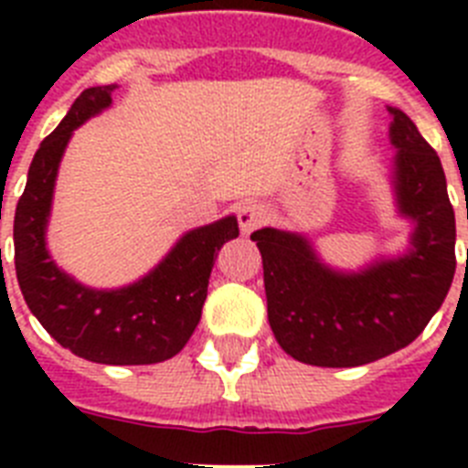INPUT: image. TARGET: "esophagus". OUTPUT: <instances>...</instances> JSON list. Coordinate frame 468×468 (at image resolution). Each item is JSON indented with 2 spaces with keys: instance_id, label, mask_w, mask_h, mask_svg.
I'll return each mask as SVG.
<instances>
[{
  "instance_id": "34e87169",
  "label": "esophagus",
  "mask_w": 468,
  "mask_h": 468,
  "mask_svg": "<svg viewBox=\"0 0 468 468\" xmlns=\"http://www.w3.org/2000/svg\"><path fill=\"white\" fill-rule=\"evenodd\" d=\"M264 220H267V208L258 201H246L239 206V227L243 234H250L253 229L262 227Z\"/></svg>"
}]
</instances>
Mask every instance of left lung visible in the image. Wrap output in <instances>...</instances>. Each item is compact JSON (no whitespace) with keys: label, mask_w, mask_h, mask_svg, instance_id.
Instances as JSON below:
<instances>
[{"label":"left lung","mask_w":468,"mask_h":468,"mask_svg":"<svg viewBox=\"0 0 468 468\" xmlns=\"http://www.w3.org/2000/svg\"><path fill=\"white\" fill-rule=\"evenodd\" d=\"M391 112L399 210L415 222L403 258L361 271H335L300 234L264 227L250 234L262 253L267 316L295 361L366 366L410 345L441 309L452 283L454 210L441 159L408 114Z\"/></svg>","instance_id":"1"}]
</instances>
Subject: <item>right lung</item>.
<instances>
[{"instance_id":"add662e5","label":"right lung","mask_w":468,"mask_h":468,"mask_svg":"<svg viewBox=\"0 0 468 468\" xmlns=\"http://www.w3.org/2000/svg\"><path fill=\"white\" fill-rule=\"evenodd\" d=\"M117 86H93L41 140L14 218L16 276L47 333L77 356L105 366H150L176 356L201 318L218 250L239 237L234 215L187 231L147 276L95 291L58 270L47 250L53 187L72 131L112 105Z\"/></svg>"}]
</instances>
